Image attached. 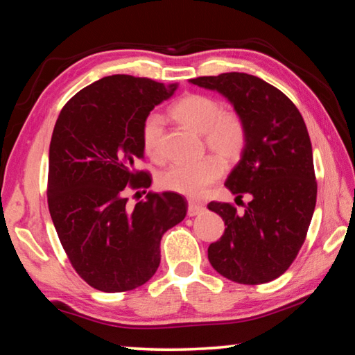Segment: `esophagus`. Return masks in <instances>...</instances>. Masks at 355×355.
<instances>
[{
	"label": "esophagus",
	"mask_w": 355,
	"mask_h": 355,
	"mask_svg": "<svg viewBox=\"0 0 355 355\" xmlns=\"http://www.w3.org/2000/svg\"><path fill=\"white\" fill-rule=\"evenodd\" d=\"M203 211H205V207H203V205H199V203H194V202L188 203V216H189V218H194V216L200 214Z\"/></svg>",
	"instance_id": "esophagus-1"
}]
</instances>
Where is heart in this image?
<instances>
[{
    "instance_id": "b5f03b06",
    "label": "heart",
    "mask_w": 355,
    "mask_h": 355,
    "mask_svg": "<svg viewBox=\"0 0 355 355\" xmlns=\"http://www.w3.org/2000/svg\"><path fill=\"white\" fill-rule=\"evenodd\" d=\"M172 117L180 125L203 135L205 146L225 163H235L245 147V125L236 112L224 111L218 100L202 94H189L171 107ZM163 119L150 114L142 122L141 142L144 153L153 159L161 158ZM222 175V164L214 156L196 163H173L159 173L163 189L177 192L189 199H200L209 186Z\"/></svg>"
}]
</instances>
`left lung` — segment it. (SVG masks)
<instances>
[{
  "instance_id": "8db88e82",
  "label": "left lung",
  "mask_w": 355,
  "mask_h": 355,
  "mask_svg": "<svg viewBox=\"0 0 355 355\" xmlns=\"http://www.w3.org/2000/svg\"><path fill=\"white\" fill-rule=\"evenodd\" d=\"M189 83L230 101L248 133L225 186L250 202L244 213L230 203H208L225 222L224 235L209 244L208 260L228 280L266 284L290 268L313 218L316 178L307 127L293 101L258 76L230 71Z\"/></svg>"
}]
</instances>
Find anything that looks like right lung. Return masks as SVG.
Instances as JSON below:
<instances>
[{"mask_svg": "<svg viewBox=\"0 0 355 355\" xmlns=\"http://www.w3.org/2000/svg\"><path fill=\"white\" fill-rule=\"evenodd\" d=\"M178 84L112 75L71 97L50 142L48 208L59 241L83 280L105 293L130 291L152 279L161 238L184 219L188 205L175 192L153 194L128 207L131 189L148 188L142 122Z\"/></svg>", "mask_w": 355, "mask_h": 355, "instance_id": "right-lung-1", "label": "right lung"}]
</instances>
